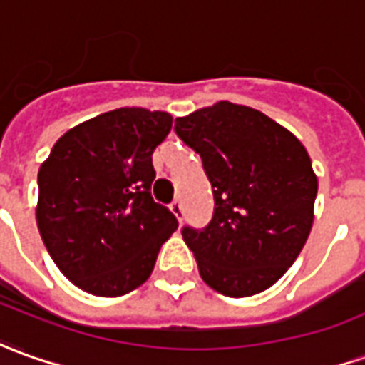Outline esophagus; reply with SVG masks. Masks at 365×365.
Returning <instances> with one entry per match:
<instances>
[{
	"label": "esophagus",
	"mask_w": 365,
	"mask_h": 365,
	"mask_svg": "<svg viewBox=\"0 0 365 365\" xmlns=\"http://www.w3.org/2000/svg\"><path fill=\"white\" fill-rule=\"evenodd\" d=\"M170 210H172V214L178 217V220H182L183 215V205L180 200H175V202H172V205H170Z\"/></svg>",
	"instance_id": "34e87169"
}]
</instances>
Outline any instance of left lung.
<instances>
[{"label":"left lung","instance_id":"8db88e82","mask_svg":"<svg viewBox=\"0 0 365 365\" xmlns=\"http://www.w3.org/2000/svg\"><path fill=\"white\" fill-rule=\"evenodd\" d=\"M214 187L210 225L183 227L200 276L217 294L255 296L296 262L314 224L318 175L304 143L266 113L217 101L175 118Z\"/></svg>","mask_w":365,"mask_h":365}]
</instances>
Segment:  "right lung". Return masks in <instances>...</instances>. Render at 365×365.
Here are the masks:
<instances>
[{
	"instance_id": "right-lung-1",
	"label": "right lung",
	"mask_w": 365,
	"mask_h": 365,
	"mask_svg": "<svg viewBox=\"0 0 365 365\" xmlns=\"http://www.w3.org/2000/svg\"><path fill=\"white\" fill-rule=\"evenodd\" d=\"M168 111L120 108L66 131L39 165L37 230L73 286L118 297L148 282L175 215L151 200Z\"/></svg>"
}]
</instances>
